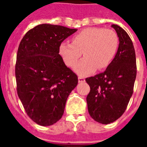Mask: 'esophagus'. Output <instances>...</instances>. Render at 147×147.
I'll use <instances>...</instances> for the list:
<instances>
[{"label":"esophagus","mask_w":147,"mask_h":147,"mask_svg":"<svg viewBox=\"0 0 147 147\" xmlns=\"http://www.w3.org/2000/svg\"><path fill=\"white\" fill-rule=\"evenodd\" d=\"M85 79L83 77H82V76H79L78 77V82L79 83H82V82H85Z\"/></svg>","instance_id":"34e87169"}]
</instances>
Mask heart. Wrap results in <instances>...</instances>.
<instances>
[{
    "instance_id": "heart-1",
    "label": "heart",
    "mask_w": 147,
    "mask_h": 147,
    "mask_svg": "<svg viewBox=\"0 0 147 147\" xmlns=\"http://www.w3.org/2000/svg\"><path fill=\"white\" fill-rule=\"evenodd\" d=\"M118 37L112 30L102 27L85 28L71 38V43L62 42L59 54L65 64L74 67L82 55L81 61L75 70L80 76H87L95 69L103 70L109 66L116 55Z\"/></svg>"
}]
</instances>
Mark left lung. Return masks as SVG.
<instances>
[{
	"instance_id": "1",
	"label": "left lung",
	"mask_w": 147,
	"mask_h": 147,
	"mask_svg": "<svg viewBox=\"0 0 147 147\" xmlns=\"http://www.w3.org/2000/svg\"><path fill=\"white\" fill-rule=\"evenodd\" d=\"M119 37L115 57L104 72L85 78L90 86L88 110L98 123L108 124L122 116L134 92L137 76L136 54L133 42L121 26L112 24Z\"/></svg>"
}]
</instances>
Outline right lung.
Masks as SVG:
<instances>
[{"instance_id":"obj_1","label":"right lung","mask_w":147,"mask_h":147,"mask_svg":"<svg viewBox=\"0 0 147 147\" xmlns=\"http://www.w3.org/2000/svg\"><path fill=\"white\" fill-rule=\"evenodd\" d=\"M76 29L40 24L25 34L18 47L15 76L17 94L30 118L41 126L56 123L78 76L65 65L59 46Z\"/></svg>"}]
</instances>
